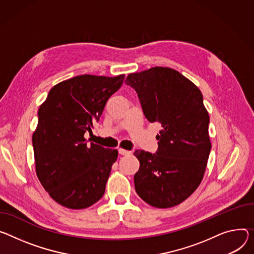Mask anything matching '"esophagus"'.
Wrapping results in <instances>:
<instances>
[{
	"label": "esophagus",
	"instance_id": "34e87169",
	"mask_svg": "<svg viewBox=\"0 0 254 254\" xmlns=\"http://www.w3.org/2000/svg\"><path fill=\"white\" fill-rule=\"evenodd\" d=\"M119 153H120L121 155H129V154H130V152H129V151L125 150V149H122V148H120V149H119Z\"/></svg>",
	"mask_w": 254,
	"mask_h": 254
}]
</instances>
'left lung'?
Wrapping results in <instances>:
<instances>
[{"label":"left lung","instance_id":"left-lung-1","mask_svg":"<svg viewBox=\"0 0 254 254\" xmlns=\"http://www.w3.org/2000/svg\"><path fill=\"white\" fill-rule=\"evenodd\" d=\"M135 90L150 123H159L156 154L136 150L134 189L152 206L166 209L186 200L203 178L211 152L210 117L200 90L170 67L154 66L125 81Z\"/></svg>","mask_w":254,"mask_h":254}]
</instances>
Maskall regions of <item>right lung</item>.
<instances>
[{"mask_svg": "<svg viewBox=\"0 0 254 254\" xmlns=\"http://www.w3.org/2000/svg\"><path fill=\"white\" fill-rule=\"evenodd\" d=\"M125 75H81L54 86L38 109L32 134L36 175L58 203L81 210L105 192L118 150L87 144L109 97L123 85Z\"/></svg>", "mask_w": 254, "mask_h": 254, "instance_id": "right-lung-1", "label": "right lung"}]
</instances>
